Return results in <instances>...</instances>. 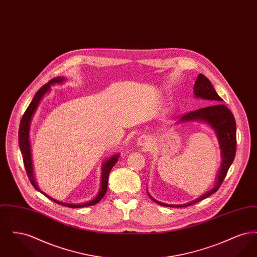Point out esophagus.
I'll use <instances>...</instances> for the list:
<instances>
[{
	"label": "esophagus",
	"mask_w": 257,
	"mask_h": 257,
	"mask_svg": "<svg viewBox=\"0 0 257 257\" xmlns=\"http://www.w3.org/2000/svg\"><path fill=\"white\" fill-rule=\"evenodd\" d=\"M138 144H139L140 146L146 147L147 144H148V141H147V138H145V137H141V138L138 140Z\"/></svg>",
	"instance_id": "esophagus-1"
}]
</instances>
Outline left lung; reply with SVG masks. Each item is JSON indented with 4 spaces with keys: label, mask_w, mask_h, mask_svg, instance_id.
<instances>
[{
    "label": "left lung",
    "mask_w": 257,
    "mask_h": 257,
    "mask_svg": "<svg viewBox=\"0 0 257 257\" xmlns=\"http://www.w3.org/2000/svg\"><path fill=\"white\" fill-rule=\"evenodd\" d=\"M194 93L196 97L203 98L209 100L210 103H216L213 105H210L208 107H204L198 110L189 111L181 116L179 121H190V120H202L204 122L208 123L216 132L218 136L219 142H220V149H221V157L222 162L220 166V171L217 177L216 186L204 194L203 196H199L195 200L183 204V205H171V204H165L155 200L154 198H151L160 205L167 206V207H185L193 205L198 201L203 200L212 194L216 193L221 184L223 182L227 171L229 170L233 160L235 158L236 154V122L235 118L233 116L232 112L223 104H220V101L222 99L218 95L215 88L212 86L211 82L207 78L199 74L197 76L195 86H194Z\"/></svg>",
    "instance_id": "left-lung-1"
}]
</instances>
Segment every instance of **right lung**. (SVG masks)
I'll return each instance as SVG.
<instances>
[{"label": "right lung", "mask_w": 257, "mask_h": 257, "mask_svg": "<svg viewBox=\"0 0 257 257\" xmlns=\"http://www.w3.org/2000/svg\"><path fill=\"white\" fill-rule=\"evenodd\" d=\"M62 81H64L63 78L61 77H56L54 79H52L50 81L49 83L45 84L44 86H41L35 97L33 99V101L31 102V104L29 105V107L27 108V110L24 112L23 116H22V119H21V122H20V126H19V132H18V140H19V147H20V150H21V153H22V156H23V162H24L25 170L26 172L28 174V177L30 179V182L32 183V185L37 189V191H39L40 193H42L38 187L37 186V183L35 181V177H34V173H33V165H32V156H31V147H30V142H29V130H30V123L32 120V117H33V114L34 112L37 110V106L41 100V98L44 96V94L48 91L50 89V86L52 84H56V83H61ZM119 157L118 154H115L113 156H111L110 158L106 161V163L103 165V168H102V179H101V189H100V192L98 194L97 196L86 202V203H82V204H72V203H64V202H61V201H58L52 197L43 194L44 196H47L48 198H50L51 200H53L54 202L58 203V204H61L62 206H66V207L70 208H82L86 207V206H91V205H94L98 203L102 198L103 196H105L106 192H107V188H108V178H109V174H110V171L112 167L115 165V163L117 162V158Z\"/></svg>", "instance_id": "obj_1"}]
</instances>
